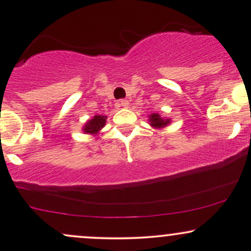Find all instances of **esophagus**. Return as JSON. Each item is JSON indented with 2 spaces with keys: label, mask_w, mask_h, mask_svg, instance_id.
<instances>
[{
  "label": "esophagus",
  "mask_w": 251,
  "mask_h": 251,
  "mask_svg": "<svg viewBox=\"0 0 251 251\" xmlns=\"http://www.w3.org/2000/svg\"><path fill=\"white\" fill-rule=\"evenodd\" d=\"M119 106L120 107H124V108H126V107H128V101L127 100H119Z\"/></svg>",
  "instance_id": "1"
}]
</instances>
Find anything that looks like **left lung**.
<instances>
[{
  "instance_id": "obj_1",
  "label": "left lung",
  "mask_w": 251,
  "mask_h": 251,
  "mask_svg": "<svg viewBox=\"0 0 251 251\" xmlns=\"http://www.w3.org/2000/svg\"><path fill=\"white\" fill-rule=\"evenodd\" d=\"M171 119L166 117H162L159 113H152L149 116V124L153 128H163L170 125Z\"/></svg>"
}]
</instances>
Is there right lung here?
Here are the masks:
<instances>
[{"mask_svg": "<svg viewBox=\"0 0 251 251\" xmlns=\"http://www.w3.org/2000/svg\"><path fill=\"white\" fill-rule=\"evenodd\" d=\"M106 116H94L92 119H89L86 122L85 125L82 127V132L86 134H92V135H98L99 132L105 127L106 125Z\"/></svg>", "mask_w": 251, "mask_h": 251, "instance_id": "right-lung-1", "label": "right lung"}]
</instances>
